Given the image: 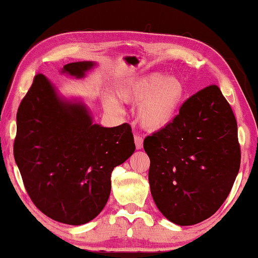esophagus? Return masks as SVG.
Wrapping results in <instances>:
<instances>
[{"label": "esophagus", "instance_id": "obj_1", "mask_svg": "<svg viewBox=\"0 0 258 258\" xmlns=\"http://www.w3.org/2000/svg\"><path fill=\"white\" fill-rule=\"evenodd\" d=\"M134 140H135V146H136V149L140 150L143 148V139L141 137L140 135H136L134 137Z\"/></svg>", "mask_w": 258, "mask_h": 258}]
</instances>
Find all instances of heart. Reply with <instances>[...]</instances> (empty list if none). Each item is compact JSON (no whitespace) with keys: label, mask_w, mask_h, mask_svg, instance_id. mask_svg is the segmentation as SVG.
<instances>
[{"label":"heart","mask_w":258,"mask_h":258,"mask_svg":"<svg viewBox=\"0 0 258 258\" xmlns=\"http://www.w3.org/2000/svg\"><path fill=\"white\" fill-rule=\"evenodd\" d=\"M118 95L123 101L139 104L136 118L141 126L149 132H157L170 124L184 97V86L175 76H163L154 73L122 86ZM108 111L119 114L121 105L111 96H104Z\"/></svg>","instance_id":"heart-1"}]
</instances>
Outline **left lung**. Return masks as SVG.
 Wrapping results in <instances>:
<instances>
[{
	"label": "left lung",
	"instance_id": "8db88e82",
	"mask_svg": "<svg viewBox=\"0 0 258 258\" xmlns=\"http://www.w3.org/2000/svg\"><path fill=\"white\" fill-rule=\"evenodd\" d=\"M143 148L155 204L178 225L213 216L241 164L237 122L215 84L189 97L170 124L144 139Z\"/></svg>",
	"mask_w": 258,
	"mask_h": 258
}]
</instances>
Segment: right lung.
Wrapping results in <instances>:
<instances>
[{"label":"right lung","mask_w":258,"mask_h":258,"mask_svg":"<svg viewBox=\"0 0 258 258\" xmlns=\"http://www.w3.org/2000/svg\"><path fill=\"white\" fill-rule=\"evenodd\" d=\"M94 66L68 63L62 74L81 79ZM16 123L14 157L35 206L61 223L94 220L108 202L114 168L135 151L132 126L93 123L86 104L59 97L42 74L21 102Z\"/></svg>","instance_id":"add662e5"}]
</instances>
